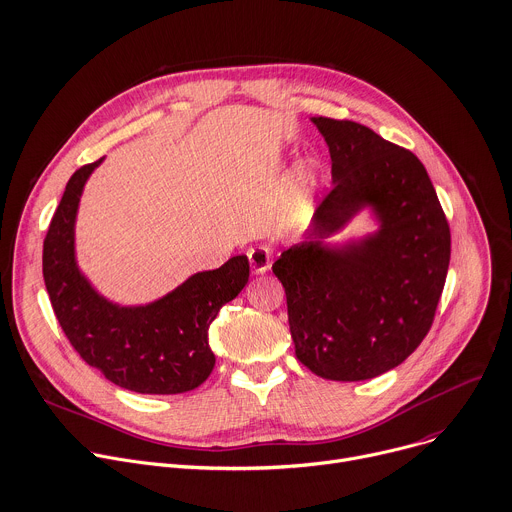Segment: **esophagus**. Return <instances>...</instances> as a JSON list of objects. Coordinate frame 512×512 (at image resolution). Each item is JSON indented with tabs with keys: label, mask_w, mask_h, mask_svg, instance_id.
<instances>
[{
	"label": "esophagus",
	"mask_w": 512,
	"mask_h": 512,
	"mask_svg": "<svg viewBox=\"0 0 512 512\" xmlns=\"http://www.w3.org/2000/svg\"><path fill=\"white\" fill-rule=\"evenodd\" d=\"M248 260L254 274H264L266 270H270V254L266 248H250Z\"/></svg>",
	"instance_id": "1"
}]
</instances>
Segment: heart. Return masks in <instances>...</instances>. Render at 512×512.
I'll list each match as a JSON object with an SVG mask.
<instances>
[{"instance_id":"obj_1","label":"heart","mask_w":512,"mask_h":512,"mask_svg":"<svg viewBox=\"0 0 512 512\" xmlns=\"http://www.w3.org/2000/svg\"><path fill=\"white\" fill-rule=\"evenodd\" d=\"M319 187V170L313 162L303 160L299 162L289 179V189H287V199L285 205H282L276 221H274V236L282 238L295 232L297 227L303 225L307 217V199L317 191Z\"/></svg>"}]
</instances>
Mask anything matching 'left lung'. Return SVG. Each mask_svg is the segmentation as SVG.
Listing matches in <instances>:
<instances>
[{
	"mask_svg": "<svg viewBox=\"0 0 512 512\" xmlns=\"http://www.w3.org/2000/svg\"><path fill=\"white\" fill-rule=\"evenodd\" d=\"M311 122L329 148L333 189L272 272L287 293L299 362L327 380H368L403 364L427 335L447 276L449 225L413 152L356 122ZM360 212L375 230L333 241Z\"/></svg>",
	"mask_w": 512,
	"mask_h": 512,
	"instance_id": "8db88e82",
	"label": "left lung"
}]
</instances>
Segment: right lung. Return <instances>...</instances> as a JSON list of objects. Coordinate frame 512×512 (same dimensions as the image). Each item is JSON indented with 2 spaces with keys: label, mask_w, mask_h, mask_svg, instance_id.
<instances>
[{
  "label": "right lung",
  "mask_w": 512,
  "mask_h": 512,
  "mask_svg": "<svg viewBox=\"0 0 512 512\" xmlns=\"http://www.w3.org/2000/svg\"><path fill=\"white\" fill-rule=\"evenodd\" d=\"M81 166L54 211L42 252L44 285L71 346L109 382L140 394H181L203 384L215 354L209 327L219 309L246 287L250 264L234 256L191 274L144 305L103 297L77 262V213L85 185L103 162Z\"/></svg>",
  "instance_id": "1"
}]
</instances>
